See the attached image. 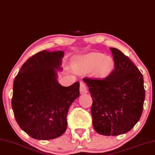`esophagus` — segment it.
<instances>
[{
  "label": "esophagus",
  "instance_id": "esophagus-1",
  "mask_svg": "<svg viewBox=\"0 0 155 155\" xmlns=\"http://www.w3.org/2000/svg\"><path fill=\"white\" fill-rule=\"evenodd\" d=\"M80 92L81 94H86V93H87V87L83 82L80 83Z\"/></svg>",
  "mask_w": 155,
  "mask_h": 155
}]
</instances>
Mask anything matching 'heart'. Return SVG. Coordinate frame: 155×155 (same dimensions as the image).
Returning <instances> with one entry per match:
<instances>
[{
    "mask_svg": "<svg viewBox=\"0 0 155 155\" xmlns=\"http://www.w3.org/2000/svg\"><path fill=\"white\" fill-rule=\"evenodd\" d=\"M114 66V61L111 56L95 51L78 56L72 61V67L76 72H90L92 76L98 78L107 77L112 72Z\"/></svg>",
    "mask_w": 155,
    "mask_h": 155,
    "instance_id": "1",
    "label": "heart"
}]
</instances>
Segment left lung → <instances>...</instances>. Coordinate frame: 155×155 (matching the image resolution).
<instances>
[{
  "instance_id": "left-lung-1",
  "label": "left lung",
  "mask_w": 155,
  "mask_h": 155,
  "mask_svg": "<svg viewBox=\"0 0 155 155\" xmlns=\"http://www.w3.org/2000/svg\"><path fill=\"white\" fill-rule=\"evenodd\" d=\"M114 69L104 79L83 78L92 98L91 113L96 132L117 136L129 132L139 121L145 99L143 77L131 60L110 48Z\"/></svg>"
}]
</instances>
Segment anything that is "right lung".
Instances as JSON below:
<instances>
[{
    "mask_svg": "<svg viewBox=\"0 0 155 155\" xmlns=\"http://www.w3.org/2000/svg\"><path fill=\"white\" fill-rule=\"evenodd\" d=\"M64 51L43 50L22 65L14 81L12 107L18 126L32 138L50 140L67 128L68 110L79 97V82L64 87L57 80Z\"/></svg>",
    "mask_w": 155,
    "mask_h": 155,
    "instance_id": "right-lung-1",
    "label": "right lung"
}]
</instances>
